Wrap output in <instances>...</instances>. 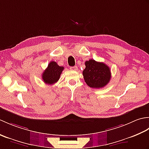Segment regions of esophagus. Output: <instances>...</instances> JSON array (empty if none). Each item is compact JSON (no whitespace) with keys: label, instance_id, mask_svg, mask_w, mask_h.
Instances as JSON below:
<instances>
[{"label":"esophagus","instance_id":"34e87169","mask_svg":"<svg viewBox=\"0 0 149 149\" xmlns=\"http://www.w3.org/2000/svg\"><path fill=\"white\" fill-rule=\"evenodd\" d=\"M77 66H71L70 67V70H74V71H76L77 70Z\"/></svg>","mask_w":149,"mask_h":149}]
</instances>
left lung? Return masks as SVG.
Returning a JSON list of instances; mask_svg holds the SVG:
<instances>
[{
  "instance_id": "left-lung-1",
  "label": "left lung",
  "mask_w": 149,
  "mask_h": 149,
  "mask_svg": "<svg viewBox=\"0 0 149 149\" xmlns=\"http://www.w3.org/2000/svg\"><path fill=\"white\" fill-rule=\"evenodd\" d=\"M86 68L83 72L84 79L88 86L93 88H103L111 79L109 67L102 62L90 59L85 62Z\"/></svg>"
}]
</instances>
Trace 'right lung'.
I'll list each match as a JSON object with an SVG mask.
<instances>
[{"mask_svg":"<svg viewBox=\"0 0 149 149\" xmlns=\"http://www.w3.org/2000/svg\"><path fill=\"white\" fill-rule=\"evenodd\" d=\"M64 67L59 66L55 61H50L42 74V79L47 84H53L59 79Z\"/></svg>","mask_w":149,"mask_h":149,"instance_id":"obj_1","label":"right lung"}]
</instances>
